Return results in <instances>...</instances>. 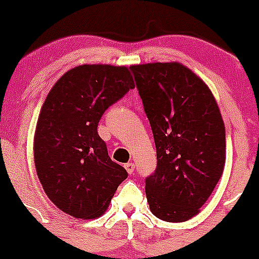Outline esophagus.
Listing matches in <instances>:
<instances>
[{
    "label": "esophagus",
    "instance_id": "obj_1",
    "mask_svg": "<svg viewBox=\"0 0 259 259\" xmlns=\"http://www.w3.org/2000/svg\"><path fill=\"white\" fill-rule=\"evenodd\" d=\"M124 166H125V169H126V171H127V173H129V174L134 173V169H135L134 163H126Z\"/></svg>",
    "mask_w": 259,
    "mask_h": 259
}]
</instances>
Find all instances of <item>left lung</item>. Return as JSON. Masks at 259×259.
I'll return each instance as SVG.
<instances>
[{"label":"left lung","instance_id":"left-lung-1","mask_svg":"<svg viewBox=\"0 0 259 259\" xmlns=\"http://www.w3.org/2000/svg\"><path fill=\"white\" fill-rule=\"evenodd\" d=\"M153 130L156 169L145 179L151 213L185 222L199 213L226 164V127L210 89L180 62L132 65Z\"/></svg>","mask_w":259,"mask_h":259}]
</instances>
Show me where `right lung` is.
<instances>
[{"mask_svg": "<svg viewBox=\"0 0 259 259\" xmlns=\"http://www.w3.org/2000/svg\"><path fill=\"white\" fill-rule=\"evenodd\" d=\"M134 88L126 66L80 65L65 72L46 96L33 158L46 195L64 213L85 221L103 215L127 178L109 156L98 124L106 109Z\"/></svg>", "mask_w": 259, "mask_h": 259, "instance_id": "1", "label": "right lung"}]
</instances>
